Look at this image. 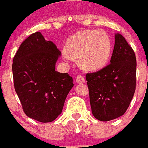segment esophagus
Here are the masks:
<instances>
[{
  "label": "esophagus",
  "instance_id": "1",
  "mask_svg": "<svg viewBox=\"0 0 148 148\" xmlns=\"http://www.w3.org/2000/svg\"><path fill=\"white\" fill-rule=\"evenodd\" d=\"M75 82L77 83H84L86 82L85 80V79L83 77V75H79L76 76V78H75Z\"/></svg>",
  "mask_w": 148,
  "mask_h": 148
}]
</instances>
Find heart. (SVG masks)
I'll return each mask as SVG.
<instances>
[{
  "instance_id": "1",
  "label": "heart",
  "mask_w": 148,
  "mask_h": 148,
  "mask_svg": "<svg viewBox=\"0 0 148 148\" xmlns=\"http://www.w3.org/2000/svg\"><path fill=\"white\" fill-rule=\"evenodd\" d=\"M65 58L78 59L83 69L97 71L107 65L112 54V41L102 30H83L70 36L66 41Z\"/></svg>"
}]
</instances>
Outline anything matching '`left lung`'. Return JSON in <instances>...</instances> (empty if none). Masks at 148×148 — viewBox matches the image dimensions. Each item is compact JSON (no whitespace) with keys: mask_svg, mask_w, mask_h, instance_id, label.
<instances>
[{"mask_svg":"<svg viewBox=\"0 0 148 148\" xmlns=\"http://www.w3.org/2000/svg\"><path fill=\"white\" fill-rule=\"evenodd\" d=\"M110 62L98 72L86 75L92 113L103 122L124 115L136 89L135 53L119 33L115 34Z\"/></svg>","mask_w":148,"mask_h":148,"instance_id":"left-lung-1","label":"left lung"}]
</instances>
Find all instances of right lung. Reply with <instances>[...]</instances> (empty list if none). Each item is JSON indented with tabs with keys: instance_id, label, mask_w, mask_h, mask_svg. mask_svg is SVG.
Returning <instances> with one entry per match:
<instances>
[{
	"instance_id": "right-lung-1",
	"label": "right lung",
	"mask_w": 148,
	"mask_h": 148,
	"mask_svg": "<svg viewBox=\"0 0 148 148\" xmlns=\"http://www.w3.org/2000/svg\"><path fill=\"white\" fill-rule=\"evenodd\" d=\"M62 55L57 46L40 32L20 45L13 58L14 86L25 115L41 123H51L62 113L73 83L68 73L55 65Z\"/></svg>"
}]
</instances>
